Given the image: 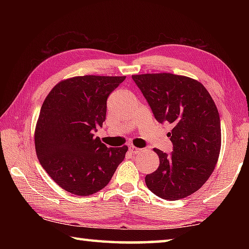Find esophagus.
<instances>
[{"label":"esophagus","instance_id":"obj_1","mask_svg":"<svg viewBox=\"0 0 249 249\" xmlns=\"http://www.w3.org/2000/svg\"><path fill=\"white\" fill-rule=\"evenodd\" d=\"M142 150V149L137 148V147H135V146H130V147H129V151H130V153H132V154H141Z\"/></svg>","mask_w":249,"mask_h":249}]
</instances>
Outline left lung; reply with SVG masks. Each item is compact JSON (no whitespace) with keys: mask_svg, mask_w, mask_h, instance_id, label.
Listing matches in <instances>:
<instances>
[{"mask_svg":"<svg viewBox=\"0 0 249 249\" xmlns=\"http://www.w3.org/2000/svg\"><path fill=\"white\" fill-rule=\"evenodd\" d=\"M159 123L172 125L168 133L174 151L154 148L159 167L145 177L147 188L165 200H179L203 185L216 166L221 150V122L215 103L203 84L185 75H132Z\"/></svg>","mask_w":249,"mask_h":249,"instance_id":"1","label":"left lung"}]
</instances>
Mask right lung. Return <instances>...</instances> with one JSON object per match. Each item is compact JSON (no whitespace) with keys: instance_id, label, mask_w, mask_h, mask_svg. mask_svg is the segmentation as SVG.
I'll list each match as a JSON object with an SVG mask.
<instances>
[{"instance_id":"1","label":"right lung","mask_w":249,"mask_h":249,"mask_svg":"<svg viewBox=\"0 0 249 249\" xmlns=\"http://www.w3.org/2000/svg\"><path fill=\"white\" fill-rule=\"evenodd\" d=\"M124 77L80 75L54 86L41 105L35 149L41 167L59 187L90 196L107 185L127 146L107 148L92 130L102 127L107 100Z\"/></svg>"}]
</instances>
